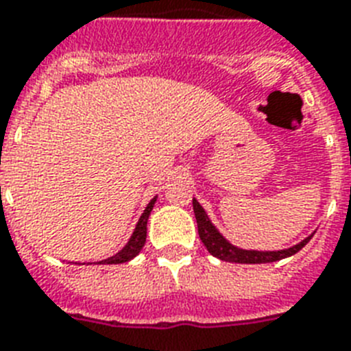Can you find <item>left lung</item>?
<instances>
[{"instance_id": "1", "label": "left lung", "mask_w": 351, "mask_h": 351, "mask_svg": "<svg viewBox=\"0 0 351 351\" xmlns=\"http://www.w3.org/2000/svg\"><path fill=\"white\" fill-rule=\"evenodd\" d=\"M193 210H195L196 223H198V234H200L202 243L205 245V249L209 250L210 254L215 258L221 259V261H229V263H247V265H256V263H272V261H279V259L289 258L294 256L295 252L303 249L304 245L312 240V236H306L303 241H299L298 245H292L289 249L281 250H247L240 249L236 245L230 243L220 230L216 229L215 223L210 221L207 216L205 209L198 204L196 198H193Z\"/></svg>"}]
</instances>
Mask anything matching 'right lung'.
<instances>
[{
  "mask_svg": "<svg viewBox=\"0 0 351 351\" xmlns=\"http://www.w3.org/2000/svg\"><path fill=\"white\" fill-rule=\"evenodd\" d=\"M155 202H156V196L153 198V200L147 204V207L144 209V213H142V216L138 218V221H136V227L135 230H133V234H131V238L128 240V243L122 247L117 254L110 256V258L102 259V261H97V265H117V263H126V261H130V259L135 258L138 252L142 250V247H144V243H146V236H147V220H149V215L151 210H153V207H155ZM92 265V263H90Z\"/></svg>",
  "mask_w": 351,
  "mask_h": 351,
  "instance_id": "right-lung-1",
  "label": "right lung"
}]
</instances>
